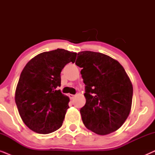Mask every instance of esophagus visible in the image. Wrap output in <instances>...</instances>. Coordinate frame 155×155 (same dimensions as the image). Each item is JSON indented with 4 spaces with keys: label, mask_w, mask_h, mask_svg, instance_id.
Returning <instances> with one entry per match:
<instances>
[{
    "label": "esophagus",
    "mask_w": 155,
    "mask_h": 155,
    "mask_svg": "<svg viewBox=\"0 0 155 155\" xmlns=\"http://www.w3.org/2000/svg\"><path fill=\"white\" fill-rule=\"evenodd\" d=\"M69 97H70V98H71V99H73L74 98H75V95H74V94H69Z\"/></svg>",
    "instance_id": "1"
}]
</instances>
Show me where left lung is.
Instances as JSON below:
<instances>
[{
	"instance_id": "left-lung-1",
	"label": "left lung",
	"mask_w": 155,
	"mask_h": 155,
	"mask_svg": "<svg viewBox=\"0 0 155 155\" xmlns=\"http://www.w3.org/2000/svg\"><path fill=\"white\" fill-rule=\"evenodd\" d=\"M75 64L85 84L86 103L80 109L83 124L98 135L118 130L130 114L133 85L121 65L107 55L79 52Z\"/></svg>"
}]
</instances>
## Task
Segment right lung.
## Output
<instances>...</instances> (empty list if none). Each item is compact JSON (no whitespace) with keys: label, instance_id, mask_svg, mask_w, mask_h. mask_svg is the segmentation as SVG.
I'll use <instances>...</instances> for the list:
<instances>
[{"label":"right lung","instance_id":"1","mask_svg":"<svg viewBox=\"0 0 155 155\" xmlns=\"http://www.w3.org/2000/svg\"><path fill=\"white\" fill-rule=\"evenodd\" d=\"M76 53L57 48L31 59L21 73L15 103L23 122L31 130L48 134L60 128L69 108V98L57 87L65 65L75 61Z\"/></svg>","mask_w":155,"mask_h":155}]
</instances>
